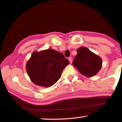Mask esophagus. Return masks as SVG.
Returning a JSON list of instances; mask_svg holds the SVG:
<instances>
[{
	"label": "esophagus",
	"mask_w": 122,
	"mask_h": 122,
	"mask_svg": "<svg viewBox=\"0 0 122 122\" xmlns=\"http://www.w3.org/2000/svg\"><path fill=\"white\" fill-rule=\"evenodd\" d=\"M68 60H69V62H70V63H72V61H73V59H72V57H68Z\"/></svg>",
	"instance_id": "obj_1"
}]
</instances>
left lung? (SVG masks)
Instances as JSON below:
<instances>
[{
    "label": "left lung",
    "mask_w": 122,
    "mask_h": 122,
    "mask_svg": "<svg viewBox=\"0 0 122 122\" xmlns=\"http://www.w3.org/2000/svg\"><path fill=\"white\" fill-rule=\"evenodd\" d=\"M77 52L73 65L84 76L92 77L96 75L102 67L101 57L84 47L78 48Z\"/></svg>",
    "instance_id": "8db88e82"
}]
</instances>
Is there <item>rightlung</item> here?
I'll list each match as a JSON object with an SVG mask.
<instances>
[{
	"label": "right lung",
	"instance_id": "1",
	"mask_svg": "<svg viewBox=\"0 0 122 122\" xmlns=\"http://www.w3.org/2000/svg\"><path fill=\"white\" fill-rule=\"evenodd\" d=\"M69 61L62 54L48 49L32 53L26 64V71L34 84L44 87L54 84Z\"/></svg>",
	"mask_w": 122,
	"mask_h": 122
}]
</instances>
